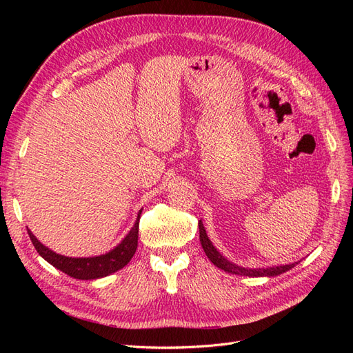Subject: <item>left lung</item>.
<instances>
[{"label":"left lung","mask_w":353,"mask_h":353,"mask_svg":"<svg viewBox=\"0 0 353 353\" xmlns=\"http://www.w3.org/2000/svg\"><path fill=\"white\" fill-rule=\"evenodd\" d=\"M199 232H200V243L201 248L205 250L206 256L209 258V261L218 266V268L223 270L225 272H231V274H239V275H245V276H275L280 275L288 270H292L293 266L297 263H290V265H281V266H272V268H259V270H248V268H240V266L234 265L231 262H228L223 256L213 248V244L210 243V240L208 239V234L205 227H203L201 221H199Z\"/></svg>","instance_id":"1"}]
</instances>
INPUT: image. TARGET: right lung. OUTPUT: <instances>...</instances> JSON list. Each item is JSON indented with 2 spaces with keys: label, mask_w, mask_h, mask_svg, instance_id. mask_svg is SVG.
Returning <instances> with one entry per match:
<instances>
[{
  "label": "right lung",
  "mask_w": 353,
  "mask_h": 353,
  "mask_svg": "<svg viewBox=\"0 0 353 353\" xmlns=\"http://www.w3.org/2000/svg\"><path fill=\"white\" fill-rule=\"evenodd\" d=\"M140 215H141V210L138 213V218L134 223L132 230L122 240L119 245H116L112 252L101 256H95V258H68V256L57 254L52 250H50L48 248H46L42 243H39L29 230H28V234L32 244L35 245L37 252L48 263L56 266L57 270L78 280H95V279H101V276L116 272L117 270L123 268V266L131 261L138 245V225H140Z\"/></svg>",
  "instance_id": "1"
}]
</instances>
